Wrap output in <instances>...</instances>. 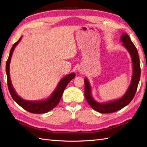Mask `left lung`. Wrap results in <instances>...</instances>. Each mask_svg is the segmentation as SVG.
Masks as SVG:
<instances>
[{"label": "left lung", "mask_w": 147, "mask_h": 147, "mask_svg": "<svg viewBox=\"0 0 147 147\" xmlns=\"http://www.w3.org/2000/svg\"><path fill=\"white\" fill-rule=\"evenodd\" d=\"M123 45L129 52L133 62V76L131 84L126 92L121 98L109 102L98 103L93 98L92 96L91 86L87 78H85V96L89 105L95 111L100 113H111L121 110L128 105L135 95L141 74L138 52L136 47L131 40L127 33H123L121 37Z\"/></svg>", "instance_id": "left-lung-1"}]
</instances>
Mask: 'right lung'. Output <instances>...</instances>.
Wrapping results in <instances>:
<instances>
[{
	"label": "right lung",
	"mask_w": 147,
	"mask_h": 147,
	"mask_svg": "<svg viewBox=\"0 0 147 147\" xmlns=\"http://www.w3.org/2000/svg\"><path fill=\"white\" fill-rule=\"evenodd\" d=\"M22 37L19 39L18 41L16 42L14 44L12 45V48L9 53V55L7 62H6L5 65V71L6 74H7V86L9 91L10 92V94L13 98L14 100L17 103V104L20 105L22 108H23L24 110L30 112L31 113L34 114H43L47 113L49 111H51L52 109H54L59 104V101L62 97V93L64 92V90L67 86V84L71 80H73L75 77V73H71L65 76L62 78L60 82L59 83L57 88H55L54 92L52 93L51 96L49 97L47 99L45 100L41 101H27L21 98L20 96H18L13 87H12L11 81L10 78V74H9V65H10V62L11 57L13 53L14 50L19 42L21 41Z\"/></svg>",
	"instance_id": "1"
}]
</instances>
